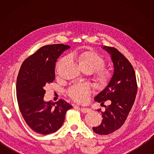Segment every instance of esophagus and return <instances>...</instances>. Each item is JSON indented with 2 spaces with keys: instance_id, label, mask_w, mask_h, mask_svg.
I'll list each match as a JSON object with an SVG mask.
<instances>
[{
  "instance_id": "obj_1",
  "label": "esophagus",
  "mask_w": 154,
  "mask_h": 154,
  "mask_svg": "<svg viewBox=\"0 0 154 154\" xmlns=\"http://www.w3.org/2000/svg\"><path fill=\"white\" fill-rule=\"evenodd\" d=\"M80 110L83 113H87V112H89L91 111V109H89V108H85V107H81Z\"/></svg>"
}]
</instances>
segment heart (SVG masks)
<instances>
[{
    "instance_id": "heart-1",
    "label": "heart",
    "mask_w": 154,
    "mask_h": 154,
    "mask_svg": "<svg viewBox=\"0 0 154 154\" xmlns=\"http://www.w3.org/2000/svg\"><path fill=\"white\" fill-rule=\"evenodd\" d=\"M71 57L77 62L81 69L91 72L96 85L104 87L112 78V69L104 66L105 60L102 55L93 50H82L71 54ZM65 57L58 61L57 67L64 63ZM67 94L72 100L79 103H85L91 93V87L87 83L77 84L67 90Z\"/></svg>"
}]
</instances>
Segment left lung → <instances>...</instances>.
Instances as JSON below:
<instances>
[{
  "label": "left lung",
  "instance_id": "8db88e82",
  "mask_svg": "<svg viewBox=\"0 0 154 154\" xmlns=\"http://www.w3.org/2000/svg\"><path fill=\"white\" fill-rule=\"evenodd\" d=\"M111 55L114 72L112 79L103 91L94 98L98 103L110 100L102 112L103 121L93 131L100 135H108L119 130L127 119L134 103L138 85L135 71L132 64L116 48H103Z\"/></svg>",
  "mask_w": 154,
  "mask_h": 154
}]
</instances>
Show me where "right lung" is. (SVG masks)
Masks as SVG:
<instances>
[{
	"label": "right lung",
	"mask_w": 154,
	"mask_h": 154,
	"mask_svg": "<svg viewBox=\"0 0 154 154\" xmlns=\"http://www.w3.org/2000/svg\"><path fill=\"white\" fill-rule=\"evenodd\" d=\"M69 45H44L23 62L16 80L19 109L30 128L40 134L55 132L63 125L66 112L72 108L66 101L45 102V86L55 80L57 59Z\"/></svg>",
	"instance_id": "add662e5"
}]
</instances>
